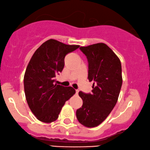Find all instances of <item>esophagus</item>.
Instances as JSON below:
<instances>
[{
	"mask_svg": "<svg viewBox=\"0 0 150 150\" xmlns=\"http://www.w3.org/2000/svg\"><path fill=\"white\" fill-rule=\"evenodd\" d=\"M75 92H76V94H77V93H78L79 91H78V90H77V89H76V90H75Z\"/></svg>",
	"mask_w": 150,
	"mask_h": 150,
	"instance_id": "obj_1",
	"label": "esophagus"
}]
</instances>
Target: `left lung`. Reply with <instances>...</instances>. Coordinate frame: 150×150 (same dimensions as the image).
<instances>
[{
    "mask_svg": "<svg viewBox=\"0 0 150 150\" xmlns=\"http://www.w3.org/2000/svg\"><path fill=\"white\" fill-rule=\"evenodd\" d=\"M88 63V79L93 81L91 93L79 91L83 101L76 116L86 127L99 125L111 112L118 99L122 84V67L119 58L103 43L79 48Z\"/></svg>",
    "mask_w": 150,
    "mask_h": 150,
    "instance_id": "left-lung-1",
    "label": "left lung"
}]
</instances>
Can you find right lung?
Listing matches in <instances>:
<instances>
[{
	"instance_id": "right-lung-1",
	"label": "right lung",
	"mask_w": 150,
	"mask_h": 150,
	"mask_svg": "<svg viewBox=\"0 0 150 150\" xmlns=\"http://www.w3.org/2000/svg\"><path fill=\"white\" fill-rule=\"evenodd\" d=\"M79 47L49 39L30 60L24 75L25 94L30 110L41 122L55 121L66 101L75 93L71 86L54 84V77L63 70L66 54Z\"/></svg>"
}]
</instances>
